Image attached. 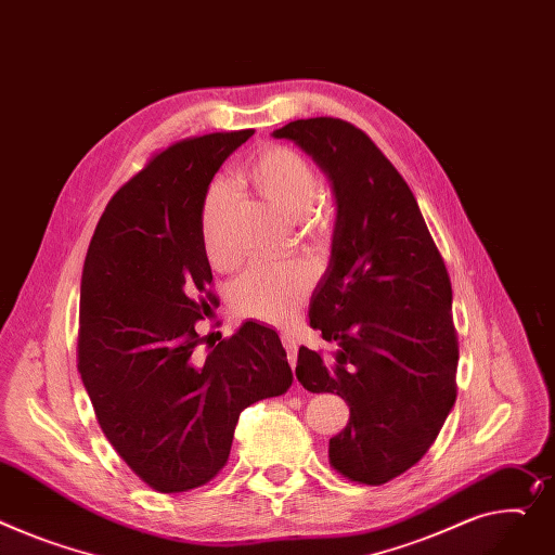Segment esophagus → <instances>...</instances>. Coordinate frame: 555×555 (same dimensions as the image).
Masks as SVG:
<instances>
[{
	"label": "esophagus",
	"instance_id": "1",
	"mask_svg": "<svg viewBox=\"0 0 555 555\" xmlns=\"http://www.w3.org/2000/svg\"><path fill=\"white\" fill-rule=\"evenodd\" d=\"M281 341H283V346H285V352H287V361H289V365L292 367H297V352H299V344H297V339H294L289 332H283L281 335Z\"/></svg>",
	"mask_w": 555,
	"mask_h": 555
}]
</instances>
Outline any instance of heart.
<instances>
[{"label": "heart", "instance_id": "1", "mask_svg": "<svg viewBox=\"0 0 555 555\" xmlns=\"http://www.w3.org/2000/svg\"><path fill=\"white\" fill-rule=\"evenodd\" d=\"M241 178L249 182L281 218L304 220L308 232L321 228V216L312 214L319 196V173L312 163L289 146H268L254 156L243 169ZM225 192L220 184L209 190L203 216L201 236L203 247L214 268H225L230 256L220 241V211H223ZM310 289V274L301 266L274 263L247 270L232 292V301L243 317H251L272 325H285L297 314L304 297Z\"/></svg>", "mask_w": 555, "mask_h": 555}]
</instances>
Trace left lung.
<instances>
[{
  "instance_id": "obj_1",
  "label": "left lung",
  "mask_w": 555,
  "mask_h": 555,
  "mask_svg": "<svg viewBox=\"0 0 555 555\" xmlns=\"http://www.w3.org/2000/svg\"><path fill=\"white\" fill-rule=\"evenodd\" d=\"M272 135L319 165L337 205L310 325L339 348L323 361L301 346L297 379L346 399L350 420L330 439V464L379 487L426 455L453 411L460 352L451 279L409 184L361 129L308 118Z\"/></svg>"
}]
</instances>
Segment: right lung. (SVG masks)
<instances>
[{
  "mask_svg": "<svg viewBox=\"0 0 555 555\" xmlns=\"http://www.w3.org/2000/svg\"><path fill=\"white\" fill-rule=\"evenodd\" d=\"M251 129L171 144L108 201L80 287L78 371L100 428L160 493L225 466L247 405L292 386L276 330L245 321L207 354L196 321L216 297L201 216L209 182Z\"/></svg>",
  "mask_w": 555,
  "mask_h": 555,
  "instance_id": "obj_1",
  "label": "right lung"
}]
</instances>
